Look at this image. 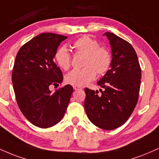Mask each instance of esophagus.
I'll return each instance as SVG.
<instances>
[{"instance_id":"obj_1","label":"esophagus","mask_w":159,"mask_h":159,"mask_svg":"<svg viewBox=\"0 0 159 159\" xmlns=\"http://www.w3.org/2000/svg\"><path fill=\"white\" fill-rule=\"evenodd\" d=\"M73 89L75 90H78V89H81L82 88L81 87H78V86H73Z\"/></svg>"}]
</instances>
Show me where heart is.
Masks as SVG:
<instances>
[{"instance_id":"1","label":"heart","mask_w":159,"mask_h":159,"mask_svg":"<svg viewBox=\"0 0 159 159\" xmlns=\"http://www.w3.org/2000/svg\"><path fill=\"white\" fill-rule=\"evenodd\" d=\"M72 47L77 52L84 54V68L73 70L66 75V84L78 87L87 85L93 81L96 76L103 75L110 70L112 64V55L110 50L99 46L98 41L88 35H84L76 39L72 43ZM56 63L61 69L68 70L71 66V55L66 47H61L55 55Z\"/></svg>"}]
</instances>
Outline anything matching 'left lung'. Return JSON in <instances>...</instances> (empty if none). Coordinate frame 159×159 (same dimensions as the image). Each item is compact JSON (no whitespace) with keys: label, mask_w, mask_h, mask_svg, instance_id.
<instances>
[{"label":"left lung","mask_w":159,"mask_h":159,"mask_svg":"<svg viewBox=\"0 0 159 159\" xmlns=\"http://www.w3.org/2000/svg\"><path fill=\"white\" fill-rule=\"evenodd\" d=\"M112 48V64L97 84L98 91L85 88L84 108L90 121L106 130L116 129L127 121L136 106L141 70L136 52L129 42L111 32L104 34Z\"/></svg>","instance_id":"1"}]
</instances>
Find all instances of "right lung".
Instances as JSON below:
<instances>
[{
    "label": "right lung",
    "mask_w": 159,
    "mask_h": 159,
    "mask_svg": "<svg viewBox=\"0 0 159 159\" xmlns=\"http://www.w3.org/2000/svg\"><path fill=\"white\" fill-rule=\"evenodd\" d=\"M67 37L42 33L19 49L13 66L12 81L17 104L36 127L48 128L64 117L73 88L67 84L52 93L51 85L63 81L61 69L53 61L57 48Z\"/></svg>",
    "instance_id": "add662e5"
}]
</instances>
